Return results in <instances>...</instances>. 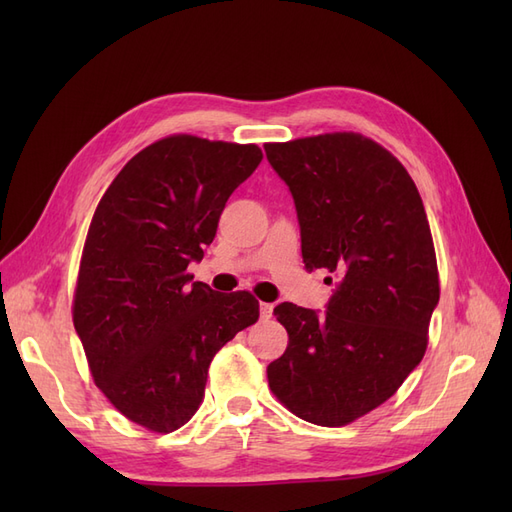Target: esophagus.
Masks as SVG:
<instances>
[{"label":"esophagus","mask_w":512,"mask_h":512,"mask_svg":"<svg viewBox=\"0 0 512 512\" xmlns=\"http://www.w3.org/2000/svg\"><path fill=\"white\" fill-rule=\"evenodd\" d=\"M273 316V305L271 303H260V318L269 320Z\"/></svg>","instance_id":"obj_1"}]
</instances>
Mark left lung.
Instances as JSON below:
<instances>
[{
  "instance_id": "8db88e82",
  "label": "left lung",
  "mask_w": 512,
  "mask_h": 512,
  "mask_svg": "<svg viewBox=\"0 0 512 512\" xmlns=\"http://www.w3.org/2000/svg\"><path fill=\"white\" fill-rule=\"evenodd\" d=\"M265 151L294 198L305 269L339 280L324 314L273 309L288 348L267 367L269 386L303 421L342 427L395 395L427 350L440 299L427 213L408 170L361 134Z\"/></svg>"
}]
</instances>
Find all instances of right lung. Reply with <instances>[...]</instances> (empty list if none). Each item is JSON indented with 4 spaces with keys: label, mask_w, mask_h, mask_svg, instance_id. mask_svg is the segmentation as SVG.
<instances>
[{
    "label": "right lung",
    "mask_w": 512,
    "mask_h": 512,
    "mask_svg": "<svg viewBox=\"0 0 512 512\" xmlns=\"http://www.w3.org/2000/svg\"><path fill=\"white\" fill-rule=\"evenodd\" d=\"M256 145L175 134L108 185L89 224L72 320L91 376L132 423L170 433L203 404L215 352L258 320L250 292L192 282Z\"/></svg>",
    "instance_id": "1"
}]
</instances>
